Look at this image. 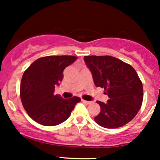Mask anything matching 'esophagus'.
<instances>
[{"label":"esophagus","mask_w":160,"mask_h":160,"mask_svg":"<svg viewBox=\"0 0 160 160\" xmlns=\"http://www.w3.org/2000/svg\"><path fill=\"white\" fill-rule=\"evenodd\" d=\"M82 102H83L84 104H91V102H88V101H86V100H83V99H82Z\"/></svg>","instance_id":"1"}]
</instances>
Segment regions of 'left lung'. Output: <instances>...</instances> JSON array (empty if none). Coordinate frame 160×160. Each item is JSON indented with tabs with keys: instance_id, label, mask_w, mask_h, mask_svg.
<instances>
[{
	"instance_id": "obj_1",
	"label": "left lung",
	"mask_w": 160,
	"mask_h": 160,
	"mask_svg": "<svg viewBox=\"0 0 160 160\" xmlns=\"http://www.w3.org/2000/svg\"><path fill=\"white\" fill-rule=\"evenodd\" d=\"M95 85L104 88L109 100L96 102L101 111L96 123L108 128H119L136 116L143 101V86L131 65L109 56H84Z\"/></svg>"
}]
</instances>
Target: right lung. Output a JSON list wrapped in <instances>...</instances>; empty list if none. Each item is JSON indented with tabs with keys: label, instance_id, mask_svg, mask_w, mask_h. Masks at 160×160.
<instances>
[{
	"label": "right lung",
	"instance_id": "obj_1",
	"mask_svg": "<svg viewBox=\"0 0 160 160\" xmlns=\"http://www.w3.org/2000/svg\"><path fill=\"white\" fill-rule=\"evenodd\" d=\"M72 56H46L34 61L24 72L20 86L22 103L29 117L38 123L53 126L71 116L79 97L63 98L55 95L66 67L76 61Z\"/></svg>",
	"mask_w": 160,
	"mask_h": 160
}]
</instances>
